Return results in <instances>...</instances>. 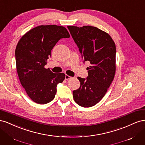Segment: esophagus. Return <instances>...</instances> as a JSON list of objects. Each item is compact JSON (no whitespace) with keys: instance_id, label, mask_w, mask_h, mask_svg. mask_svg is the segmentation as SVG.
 Returning <instances> with one entry per match:
<instances>
[{"instance_id":"obj_1","label":"esophagus","mask_w":145,"mask_h":145,"mask_svg":"<svg viewBox=\"0 0 145 145\" xmlns=\"http://www.w3.org/2000/svg\"><path fill=\"white\" fill-rule=\"evenodd\" d=\"M71 78L72 77L71 76L67 75V74H66V75H65V79L66 80H69V79H70V78Z\"/></svg>"}]
</instances>
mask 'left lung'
<instances>
[{
	"label": "left lung",
	"instance_id": "left-lung-1",
	"mask_svg": "<svg viewBox=\"0 0 145 145\" xmlns=\"http://www.w3.org/2000/svg\"><path fill=\"white\" fill-rule=\"evenodd\" d=\"M68 28L84 62L91 63L87 78L77 77L80 86L73 91V98L80 106L91 107L102 99L114 78L115 43L107 33L92 26H68Z\"/></svg>",
	"mask_w": 145,
	"mask_h": 145
}]
</instances>
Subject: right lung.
<instances>
[{
  "label": "right lung",
  "mask_w": 145,
  "mask_h": 145,
  "mask_svg": "<svg viewBox=\"0 0 145 145\" xmlns=\"http://www.w3.org/2000/svg\"><path fill=\"white\" fill-rule=\"evenodd\" d=\"M67 28L55 25L35 27L21 37L16 48L17 74L29 98L38 104L54 99L57 85L65 78L64 73H53L45 65L51 50L60 39L69 38Z\"/></svg>",
  "instance_id": "1"
}]
</instances>
